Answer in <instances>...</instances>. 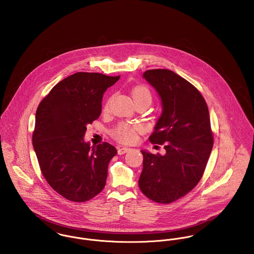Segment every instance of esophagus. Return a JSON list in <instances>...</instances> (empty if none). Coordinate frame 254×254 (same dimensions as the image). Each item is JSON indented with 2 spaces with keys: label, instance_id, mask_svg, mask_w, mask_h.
<instances>
[{
  "label": "esophagus",
  "instance_id": "34e87169",
  "mask_svg": "<svg viewBox=\"0 0 254 254\" xmlns=\"http://www.w3.org/2000/svg\"><path fill=\"white\" fill-rule=\"evenodd\" d=\"M128 151H130V149L127 148V147H119L118 148V154L119 155H124V154L127 153Z\"/></svg>",
  "mask_w": 254,
  "mask_h": 254
}]
</instances>
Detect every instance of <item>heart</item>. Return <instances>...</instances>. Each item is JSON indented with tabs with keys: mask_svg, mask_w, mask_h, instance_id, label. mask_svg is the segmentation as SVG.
<instances>
[{
	"mask_svg": "<svg viewBox=\"0 0 254 254\" xmlns=\"http://www.w3.org/2000/svg\"><path fill=\"white\" fill-rule=\"evenodd\" d=\"M131 97L133 99V102L138 100H145L149 104L151 102V93L148 88L145 86H136L131 91ZM143 130L142 127L139 125H128V124H123L120 125L115 130H114V136L124 143H131L136 139L137 133H139Z\"/></svg>",
	"mask_w": 254,
	"mask_h": 254,
	"instance_id": "obj_1",
	"label": "heart"
}]
</instances>
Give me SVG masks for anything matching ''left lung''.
<instances>
[{"label": "left lung", "instance_id": "left-lung-1", "mask_svg": "<svg viewBox=\"0 0 254 254\" xmlns=\"http://www.w3.org/2000/svg\"><path fill=\"white\" fill-rule=\"evenodd\" d=\"M157 91L162 113L149 140L164 144L166 154L141 150L139 188L156 202L169 203L189 193L200 180L213 145L207 105L193 85L168 69L143 73Z\"/></svg>", "mask_w": 254, "mask_h": 254}]
</instances>
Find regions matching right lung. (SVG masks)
I'll use <instances>...</instances> for the list:
<instances>
[{"label": "right lung", "mask_w": 254, "mask_h": 254, "mask_svg": "<svg viewBox=\"0 0 254 254\" xmlns=\"http://www.w3.org/2000/svg\"><path fill=\"white\" fill-rule=\"evenodd\" d=\"M119 79L78 72L55 85L38 106L33 147L48 183L69 200H88L105 187L117 150L107 142L90 146L84 137L86 126L101 114L104 92Z\"/></svg>", "instance_id": "1"}]
</instances>
